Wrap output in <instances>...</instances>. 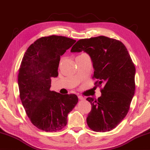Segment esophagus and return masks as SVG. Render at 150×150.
I'll return each instance as SVG.
<instances>
[{
  "instance_id": "esophagus-1",
  "label": "esophagus",
  "mask_w": 150,
  "mask_h": 150,
  "mask_svg": "<svg viewBox=\"0 0 150 150\" xmlns=\"http://www.w3.org/2000/svg\"><path fill=\"white\" fill-rule=\"evenodd\" d=\"M78 98H79V100H84V99H85V98H83V97L82 96H78Z\"/></svg>"
}]
</instances>
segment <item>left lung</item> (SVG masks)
Returning <instances> with one entry per match:
<instances>
[{
  "label": "left lung",
  "mask_w": 150,
  "mask_h": 150,
  "mask_svg": "<svg viewBox=\"0 0 150 150\" xmlns=\"http://www.w3.org/2000/svg\"><path fill=\"white\" fill-rule=\"evenodd\" d=\"M82 51L93 61L95 85L103 86L98 99H86L92 106L87 123L95 132L110 131L130 109L135 88L134 64L122 42L106 36L80 40L71 49V52Z\"/></svg>",
  "instance_id": "left-lung-1"
}]
</instances>
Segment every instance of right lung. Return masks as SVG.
I'll use <instances>...</instances> for the list:
<instances>
[{
  "label": "right lung",
  "instance_id": "right-lung-1",
  "mask_svg": "<svg viewBox=\"0 0 150 150\" xmlns=\"http://www.w3.org/2000/svg\"><path fill=\"white\" fill-rule=\"evenodd\" d=\"M67 37L40 38L23 55L18 70L20 98L34 126L45 132H57L67 124L68 113L78 102L75 94L50 91L51 79L58 76L60 57L75 43Z\"/></svg>",
  "mask_w": 150,
  "mask_h": 150
}]
</instances>
